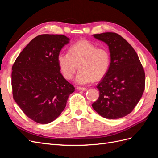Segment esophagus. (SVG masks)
<instances>
[{
    "label": "esophagus",
    "mask_w": 158,
    "mask_h": 158,
    "mask_svg": "<svg viewBox=\"0 0 158 158\" xmlns=\"http://www.w3.org/2000/svg\"><path fill=\"white\" fill-rule=\"evenodd\" d=\"M77 89L79 91H86L88 89L86 88H81V87H77Z\"/></svg>",
    "instance_id": "esophagus-1"
}]
</instances>
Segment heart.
<instances>
[{
  "label": "heart",
  "mask_w": 158,
  "mask_h": 158,
  "mask_svg": "<svg viewBox=\"0 0 158 158\" xmlns=\"http://www.w3.org/2000/svg\"><path fill=\"white\" fill-rule=\"evenodd\" d=\"M57 63L61 73L68 80L73 78L79 66L75 82L84 85L94 79H101L107 73L111 57L105 47H97L92 42L82 40L70 46L69 52H60Z\"/></svg>",
  "instance_id": "1"
}]
</instances>
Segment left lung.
Instances as JSON below:
<instances>
[{
	"label": "left lung",
	"instance_id": "obj_1",
	"mask_svg": "<svg viewBox=\"0 0 158 158\" xmlns=\"http://www.w3.org/2000/svg\"><path fill=\"white\" fill-rule=\"evenodd\" d=\"M94 37L108 45L111 64L107 73L97 85L99 96L92 107L102 117L117 119L131 113L145 88V73L133 47L116 33Z\"/></svg>",
	"mask_w": 158,
	"mask_h": 158
}]
</instances>
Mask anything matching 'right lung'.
Masks as SVG:
<instances>
[{
  "instance_id": "right-lung-1",
  "label": "right lung",
  "mask_w": 158,
  "mask_h": 158,
  "mask_svg": "<svg viewBox=\"0 0 158 158\" xmlns=\"http://www.w3.org/2000/svg\"><path fill=\"white\" fill-rule=\"evenodd\" d=\"M69 41L63 35H38L12 66L13 98L26 115L37 123L55 120L75 90L60 73L57 63V56Z\"/></svg>"
}]
</instances>
